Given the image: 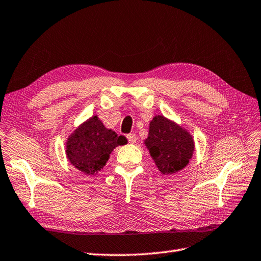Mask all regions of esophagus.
Wrapping results in <instances>:
<instances>
[{
	"instance_id": "1",
	"label": "esophagus",
	"mask_w": 261,
	"mask_h": 261,
	"mask_svg": "<svg viewBox=\"0 0 261 261\" xmlns=\"http://www.w3.org/2000/svg\"><path fill=\"white\" fill-rule=\"evenodd\" d=\"M127 139H128V142L130 144H134L137 141V136L135 134H128V135H127Z\"/></svg>"
}]
</instances>
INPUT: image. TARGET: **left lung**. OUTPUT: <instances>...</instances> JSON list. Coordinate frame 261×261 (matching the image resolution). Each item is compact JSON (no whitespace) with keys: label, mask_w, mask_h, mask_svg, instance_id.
<instances>
[{"label":"left lung","mask_w":261,"mask_h":261,"mask_svg":"<svg viewBox=\"0 0 261 261\" xmlns=\"http://www.w3.org/2000/svg\"><path fill=\"white\" fill-rule=\"evenodd\" d=\"M144 143L158 170L164 175L176 174L185 168L195 150L190 133L163 115H156L150 120L148 137Z\"/></svg>","instance_id":"obj_1"}]
</instances>
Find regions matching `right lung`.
I'll return each mask as SVG.
<instances>
[{"label":"right lung","instance_id":"right-lung-1","mask_svg":"<svg viewBox=\"0 0 261 261\" xmlns=\"http://www.w3.org/2000/svg\"><path fill=\"white\" fill-rule=\"evenodd\" d=\"M127 144L124 136L106 128L94 115L82 123L66 141V157L75 168L86 175H96L110 160L112 151Z\"/></svg>","mask_w":261,"mask_h":261}]
</instances>
